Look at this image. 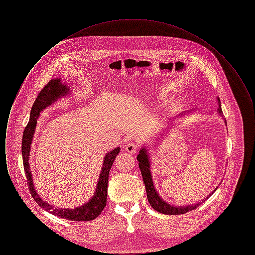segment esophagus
<instances>
[{
  "mask_svg": "<svg viewBox=\"0 0 255 255\" xmlns=\"http://www.w3.org/2000/svg\"><path fill=\"white\" fill-rule=\"evenodd\" d=\"M125 147H126V148H125L126 151H127L128 153L132 154V155H133V154L136 152V150L138 149V145H136V144H134V143H128Z\"/></svg>",
  "mask_w": 255,
  "mask_h": 255,
  "instance_id": "34e87169",
  "label": "esophagus"
}]
</instances>
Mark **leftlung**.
<instances>
[{
  "instance_id": "1",
  "label": "left lung",
  "mask_w": 255,
  "mask_h": 255,
  "mask_svg": "<svg viewBox=\"0 0 255 255\" xmlns=\"http://www.w3.org/2000/svg\"><path fill=\"white\" fill-rule=\"evenodd\" d=\"M218 102V114L223 118V120L225 121L226 124H227V121H226V119L224 118L223 111H222V108H221V102H220V99H219V98ZM136 158H137V160H138V166H139V169L141 171L142 179H143V182H144V185H145L146 193H147L148 202H149L150 206H152L156 211H158L159 213L166 214V215H180V214H184V213H186V212H188V211H191V210H193L195 208H197L202 203H204L205 201H206V199H208L211 195L213 194V193L216 191V189H217V188H216L211 194L208 195L206 199L203 200L201 203H198V204L193 205V206H180V207L170 206L169 204L165 203V202L158 196L157 191H156V189H155V186H154L153 181H152L151 172H150L149 157H148V155H147V151H146L145 148H142V149L139 151V154L137 155Z\"/></svg>"
}]
</instances>
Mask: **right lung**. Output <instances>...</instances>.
Masks as SVG:
<instances>
[{"label": "right lung", "instance_id": "right-lung-1", "mask_svg": "<svg viewBox=\"0 0 255 255\" xmlns=\"http://www.w3.org/2000/svg\"><path fill=\"white\" fill-rule=\"evenodd\" d=\"M70 92L69 88L61 83L60 79H51L47 85L45 86L40 93L38 94L36 99L32 105L30 111V118L27 125L24 128L22 139V156H23V163H24V173L26 177V181L28 184V189L31 196L33 197L37 205L49 211V213L60 217L62 219L70 220V221H77V222H87L92 221L97 218V216L102 212L107 203V188H108V179L111 167L114 163V160L117 158L120 153L121 148H115L110 153H107L104 158L102 170L98 179L97 190L94 197L85 204L84 206L76 207L74 209H61L57 207H53L44 202L39 195L37 194L34 185L32 182L31 173L29 171V151L32 141V137L36 128L37 120L41 111L49 107L54 101H56L59 97H64Z\"/></svg>", "mask_w": 255, "mask_h": 255}]
</instances>
